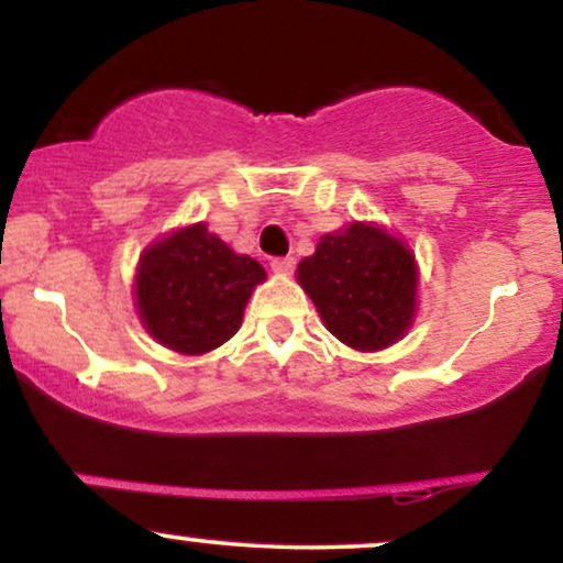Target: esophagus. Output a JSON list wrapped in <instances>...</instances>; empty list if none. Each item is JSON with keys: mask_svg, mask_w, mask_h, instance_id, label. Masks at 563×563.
I'll list each match as a JSON object with an SVG mask.
<instances>
[{"mask_svg": "<svg viewBox=\"0 0 563 563\" xmlns=\"http://www.w3.org/2000/svg\"><path fill=\"white\" fill-rule=\"evenodd\" d=\"M269 267H273L277 275H290L296 267V260L294 256H275V260L269 262Z\"/></svg>", "mask_w": 563, "mask_h": 563, "instance_id": "34e87169", "label": "esophagus"}]
</instances>
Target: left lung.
<instances>
[{"label": "left lung", "mask_w": 563, "mask_h": 563, "mask_svg": "<svg viewBox=\"0 0 563 563\" xmlns=\"http://www.w3.org/2000/svg\"><path fill=\"white\" fill-rule=\"evenodd\" d=\"M299 283L328 331L360 352L402 339L416 312V260L373 224L352 222L322 235L318 251L299 264Z\"/></svg>", "instance_id": "1"}]
</instances>
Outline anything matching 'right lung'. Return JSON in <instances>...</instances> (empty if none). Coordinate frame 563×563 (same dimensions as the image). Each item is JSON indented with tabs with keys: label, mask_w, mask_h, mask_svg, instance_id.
<instances>
[{
	"label": "right lung",
	"mask_w": 563,
	"mask_h": 563,
	"mask_svg": "<svg viewBox=\"0 0 563 563\" xmlns=\"http://www.w3.org/2000/svg\"><path fill=\"white\" fill-rule=\"evenodd\" d=\"M264 277L260 262L192 224L142 254L134 294L153 339L174 352L203 354L241 328L245 301Z\"/></svg>",
	"instance_id": "right-lung-1"
}]
</instances>
